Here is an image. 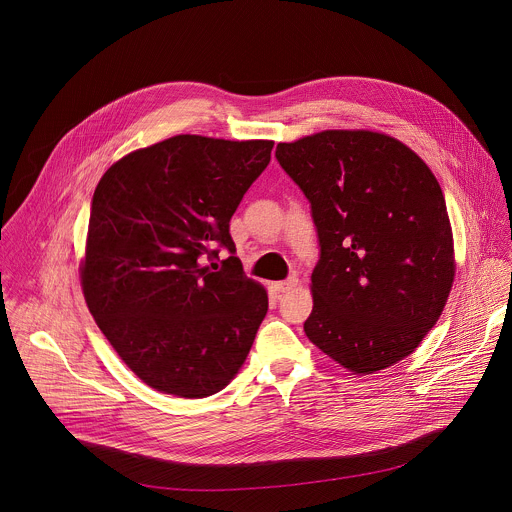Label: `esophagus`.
<instances>
[{"label": "esophagus", "instance_id": "esophagus-1", "mask_svg": "<svg viewBox=\"0 0 512 512\" xmlns=\"http://www.w3.org/2000/svg\"><path fill=\"white\" fill-rule=\"evenodd\" d=\"M294 286H296V278H288V280L276 282V284H274V290H276L278 294H284V292H290Z\"/></svg>", "mask_w": 512, "mask_h": 512}]
</instances>
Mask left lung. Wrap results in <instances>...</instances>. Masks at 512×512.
<instances>
[{
    "label": "left lung",
    "mask_w": 512,
    "mask_h": 512,
    "mask_svg": "<svg viewBox=\"0 0 512 512\" xmlns=\"http://www.w3.org/2000/svg\"><path fill=\"white\" fill-rule=\"evenodd\" d=\"M276 159L311 201L321 246L306 337L361 375L414 353L454 282L446 199L430 167L373 131L278 143Z\"/></svg>",
    "instance_id": "left-lung-1"
}]
</instances>
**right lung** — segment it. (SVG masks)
<instances>
[{"mask_svg":"<svg viewBox=\"0 0 512 512\" xmlns=\"http://www.w3.org/2000/svg\"><path fill=\"white\" fill-rule=\"evenodd\" d=\"M272 147L177 135L125 155L94 189L82 292L102 335L157 391L214 395L250 353L268 294L234 256L230 220ZM222 247L231 256L218 269Z\"/></svg>","mask_w":512,"mask_h":512,"instance_id":"1","label":"right lung"}]
</instances>
